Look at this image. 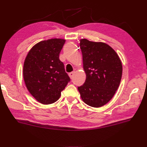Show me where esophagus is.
I'll return each instance as SVG.
<instances>
[{"label": "esophagus", "mask_w": 147, "mask_h": 147, "mask_svg": "<svg viewBox=\"0 0 147 147\" xmlns=\"http://www.w3.org/2000/svg\"><path fill=\"white\" fill-rule=\"evenodd\" d=\"M74 73H75V72H74V71L71 72V73H69V76L71 79H73V76H74Z\"/></svg>", "instance_id": "34e87169"}]
</instances>
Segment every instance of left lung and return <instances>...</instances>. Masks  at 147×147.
I'll return each instance as SVG.
<instances>
[{"instance_id": "left-lung-1", "label": "left lung", "mask_w": 147, "mask_h": 147, "mask_svg": "<svg viewBox=\"0 0 147 147\" xmlns=\"http://www.w3.org/2000/svg\"><path fill=\"white\" fill-rule=\"evenodd\" d=\"M86 80L78 89L86 104L100 107L113 97L121 80L123 66L114 50L104 42L80 40Z\"/></svg>"}]
</instances>
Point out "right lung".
Returning a JSON list of instances; mask_svg holds the SVG:
<instances>
[{
	"mask_svg": "<svg viewBox=\"0 0 147 147\" xmlns=\"http://www.w3.org/2000/svg\"><path fill=\"white\" fill-rule=\"evenodd\" d=\"M65 42L64 39L52 38L37 43L24 60L23 78L26 88L42 104L57 101L70 81L59 59Z\"/></svg>",
	"mask_w": 147,
	"mask_h": 147,
	"instance_id": "add662e5",
	"label": "right lung"
}]
</instances>
